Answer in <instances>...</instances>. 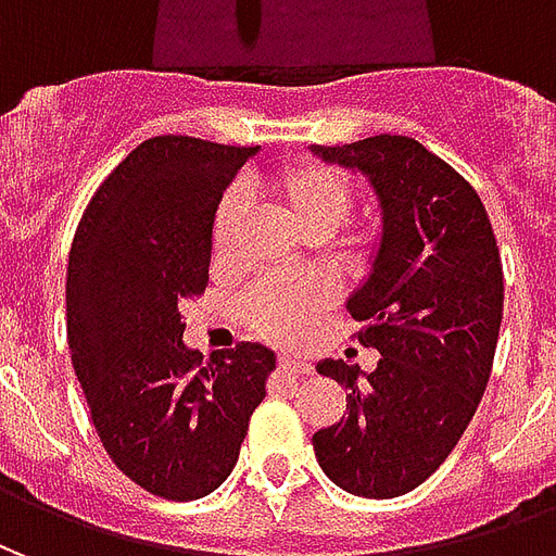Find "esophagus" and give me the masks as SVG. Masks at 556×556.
I'll use <instances>...</instances> for the list:
<instances>
[{
    "label": "esophagus",
    "mask_w": 556,
    "mask_h": 556,
    "mask_svg": "<svg viewBox=\"0 0 556 556\" xmlns=\"http://www.w3.org/2000/svg\"><path fill=\"white\" fill-rule=\"evenodd\" d=\"M279 372H286V375H309L313 372V366L306 361H298V357H289V354H279Z\"/></svg>",
    "instance_id": "esophagus-1"
}]
</instances>
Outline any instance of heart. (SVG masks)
Returning <instances> with one entry per match:
<instances>
[{"label":"heart","mask_w":556,"mask_h":556,"mask_svg":"<svg viewBox=\"0 0 556 556\" xmlns=\"http://www.w3.org/2000/svg\"><path fill=\"white\" fill-rule=\"evenodd\" d=\"M274 193L286 205L289 217L303 235H330L349 217L354 190L339 169L325 163L301 160L282 169L274 181ZM241 226V199L226 195L211 226L214 253L229 255ZM327 289L315 279L262 282L241 301V315L255 337L270 342H298L318 315L327 309Z\"/></svg>","instance_id":"heart-1"}]
</instances>
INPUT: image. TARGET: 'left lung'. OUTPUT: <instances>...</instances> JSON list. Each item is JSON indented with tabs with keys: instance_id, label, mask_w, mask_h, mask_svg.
Wrapping results in <instances>:
<instances>
[{
	"instance_id": "left-lung-1",
	"label": "left lung",
	"mask_w": 556,
	"mask_h": 556,
	"mask_svg": "<svg viewBox=\"0 0 556 556\" xmlns=\"http://www.w3.org/2000/svg\"><path fill=\"white\" fill-rule=\"evenodd\" d=\"M369 175L384 211L372 277L351 294L354 339L375 372L345 361L318 372L345 387V414L313 434L315 458L357 497L408 494L446 462L489 384L503 318V265L477 190L410 137L318 146Z\"/></svg>"
}]
</instances>
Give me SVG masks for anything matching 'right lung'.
Here are the masks:
<instances>
[{
    "instance_id": "add662e5",
    "label": "right lung",
    "mask_w": 556,
    "mask_h": 556,
    "mask_svg": "<svg viewBox=\"0 0 556 556\" xmlns=\"http://www.w3.org/2000/svg\"><path fill=\"white\" fill-rule=\"evenodd\" d=\"M255 148L151 137L83 211L67 255V345L113 465L163 501H199L229 477L274 351L241 342L202 363L181 306L202 298L211 226Z\"/></svg>"
}]
</instances>
